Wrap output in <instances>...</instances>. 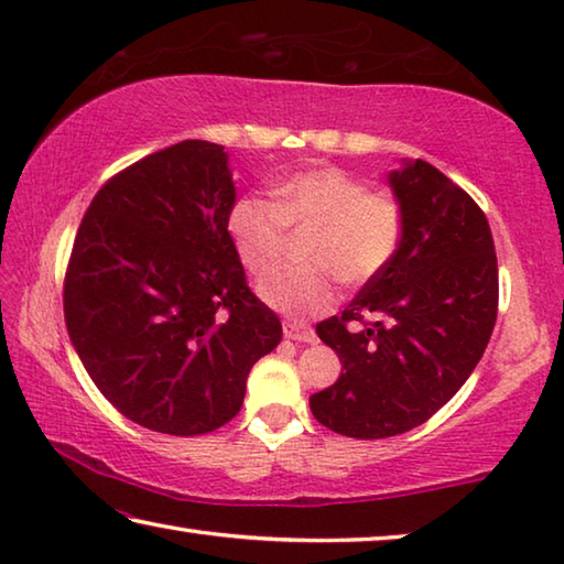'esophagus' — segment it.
<instances>
[{
    "instance_id": "34e87169",
    "label": "esophagus",
    "mask_w": 564,
    "mask_h": 564,
    "mask_svg": "<svg viewBox=\"0 0 564 564\" xmlns=\"http://www.w3.org/2000/svg\"><path fill=\"white\" fill-rule=\"evenodd\" d=\"M283 336L289 340H299V343L316 340V333H313V328H308L305 323H299V321H285L283 323Z\"/></svg>"
}]
</instances>
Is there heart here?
I'll list each match as a JSON object with an SVG mask.
<instances>
[{"instance_id": "obj_1", "label": "heart", "mask_w": 564, "mask_h": 564, "mask_svg": "<svg viewBox=\"0 0 564 564\" xmlns=\"http://www.w3.org/2000/svg\"><path fill=\"white\" fill-rule=\"evenodd\" d=\"M271 198L246 194L228 208L226 228L248 271L279 265L285 238L313 228L301 271H281L259 283V299L291 318H311L336 301V275L362 285L393 261L403 216L393 198L370 194L356 176L336 166L308 169L271 186Z\"/></svg>"}]
</instances>
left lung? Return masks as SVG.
<instances>
[{
	"label": "left lung",
	"mask_w": 564,
	"mask_h": 564,
	"mask_svg": "<svg viewBox=\"0 0 564 564\" xmlns=\"http://www.w3.org/2000/svg\"><path fill=\"white\" fill-rule=\"evenodd\" d=\"M388 186L403 216L400 246L343 311L316 326L340 376L311 395V413L360 441L393 437L437 413L482 358L498 318V256L490 224L435 166L403 159ZM373 312L368 329L347 323Z\"/></svg>",
	"instance_id": "1"
}]
</instances>
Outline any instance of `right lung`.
<instances>
[{"mask_svg":"<svg viewBox=\"0 0 564 564\" xmlns=\"http://www.w3.org/2000/svg\"><path fill=\"white\" fill-rule=\"evenodd\" d=\"M234 202L224 147L188 139L113 176L76 234L69 340L104 398L149 431L226 425L256 360L281 340L228 236Z\"/></svg>","mask_w":564,"mask_h":564,"instance_id":"right-lung-1","label":"right lung"}]
</instances>
